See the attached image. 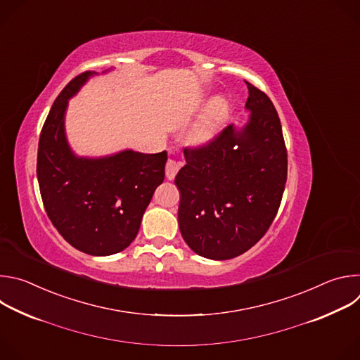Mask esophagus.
<instances>
[{
	"label": "esophagus",
	"mask_w": 360,
	"mask_h": 360,
	"mask_svg": "<svg viewBox=\"0 0 360 360\" xmlns=\"http://www.w3.org/2000/svg\"><path fill=\"white\" fill-rule=\"evenodd\" d=\"M179 168H181V164L178 162V161H175V160H168V162H167V165H165V174H167V178L169 179V181H172L174 178H175V175L178 174V171H179Z\"/></svg>",
	"instance_id": "1"
}]
</instances>
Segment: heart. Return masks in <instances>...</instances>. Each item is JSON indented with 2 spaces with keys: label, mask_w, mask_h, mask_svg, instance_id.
<instances>
[{
  "label": "heart",
  "mask_w": 360,
  "mask_h": 360,
  "mask_svg": "<svg viewBox=\"0 0 360 360\" xmlns=\"http://www.w3.org/2000/svg\"><path fill=\"white\" fill-rule=\"evenodd\" d=\"M228 114V104L224 99H215L205 118L191 131L189 138L193 143H205L214 138L219 125Z\"/></svg>",
  "instance_id": "1"
}]
</instances>
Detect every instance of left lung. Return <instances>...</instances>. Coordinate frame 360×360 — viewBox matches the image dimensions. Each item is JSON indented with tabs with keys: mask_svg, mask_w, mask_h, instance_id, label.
I'll return each mask as SVG.
<instances>
[{
	"mask_svg": "<svg viewBox=\"0 0 360 360\" xmlns=\"http://www.w3.org/2000/svg\"><path fill=\"white\" fill-rule=\"evenodd\" d=\"M248 122L226 127L208 143L185 148L175 176L184 240L203 258L242 255L272 225L288 176L281 120L269 96L245 81Z\"/></svg>",
	"mask_w": 360,
	"mask_h": 360,
	"instance_id": "obj_1",
	"label": "left lung"
}]
</instances>
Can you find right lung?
I'll list each match as a JSON object with an SVG mask.
<instances>
[{
	"label": "right lung",
	"mask_w": 360,
	"mask_h": 360,
	"mask_svg": "<svg viewBox=\"0 0 360 360\" xmlns=\"http://www.w3.org/2000/svg\"><path fill=\"white\" fill-rule=\"evenodd\" d=\"M75 77L57 96L44 122L37 176L44 208L61 236L75 249L108 256L135 239L142 215L164 182L167 150L142 153L125 149L101 158L77 157L65 135V111L89 77Z\"/></svg>",
	"instance_id": "obj_1"
}]
</instances>
